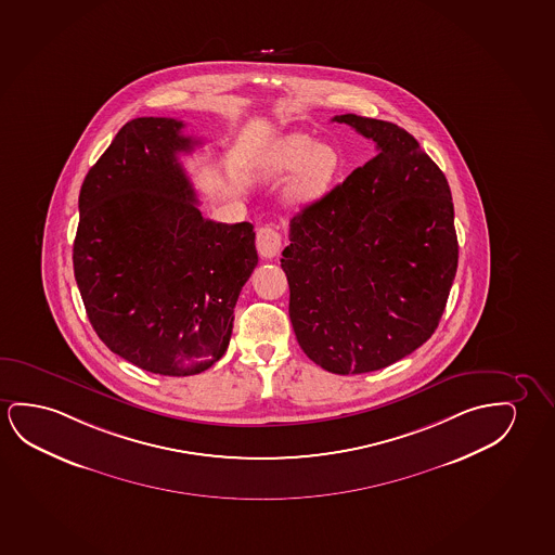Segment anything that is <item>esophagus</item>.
I'll use <instances>...</instances> for the list:
<instances>
[{
  "label": "esophagus",
  "instance_id": "obj_1",
  "mask_svg": "<svg viewBox=\"0 0 555 555\" xmlns=\"http://www.w3.org/2000/svg\"><path fill=\"white\" fill-rule=\"evenodd\" d=\"M256 246L259 256L273 259L282 248V236L271 227H259L256 234Z\"/></svg>",
  "mask_w": 555,
  "mask_h": 555
}]
</instances>
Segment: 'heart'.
<instances>
[{
    "label": "heart",
    "instance_id": "1",
    "mask_svg": "<svg viewBox=\"0 0 555 555\" xmlns=\"http://www.w3.org/2000/svg\"><path fill=\"white\" fill-rule=\"evenodd\" d=\"M296 176L289 183L288 196L294 204H311L328 193L330 186L339 171V154L336 146L328 143H314L304 133L286 137L266 164V176L284 179L289 173Z\"/></svg>",
    "mask_w": 555,
    "mask_h": 555
}]
</instances>
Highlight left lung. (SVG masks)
<instances>
[{
    "label": "left lung",
    "mask_w": 555,
    "mask_h": 555,
    "mask_svg": "<svg viewBox=\"0 0 555 555\" xmlns=\"http://www.w3.org/2000/svg\"><path fill=\"white\" fill-rule=\"evenodd\" d=\"M378 154L289 221L281 266L304 353L334 374L386 369L431 338L459 267L447 177L409 131L334 116Z\"/></svg>",
    "instance_id": "left-lung-1"
}]
</instances>
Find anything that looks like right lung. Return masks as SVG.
Returning a JSON list of instances; mask_svg holds the SVG:
<instances>
[{
    "label": "right lung",
    "instance_id": "obj_1",
    "mask_svg": "<svg viewBox=\"0 0 555 555\" xmlns=\"http://www.w3.org/2000/svg\"><path fill=\"white\" fill-rule=\"evenodd\" d=\"M173 118H135L81 185L74 276L113 353L160 376L225 354L234 306L257 266L249 223L204 219L179 154L201 141Z\"/></svg>",
    "mask_w": 555,
    "mask_h": 555
}]
</instances>
